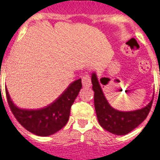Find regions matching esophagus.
I'll use <instances>...</instances> for the list:
<instances>
[{
  "label": "esophagus",
  "mask_w": 160,
  "mask_h": 160,
  "mask_svg": "<svg viewBox=\"0 0 160 160\" xmlns=\"http://www.w3.org/2000/svg\"><path fill=\"white\" fill-rule=\"evenodd\" d=\"M82 84L84 87H90L91 86V79L88 73H85L82 76Z\"/></svg>",
  "instance_id": "34e87169"
}]
</instances>
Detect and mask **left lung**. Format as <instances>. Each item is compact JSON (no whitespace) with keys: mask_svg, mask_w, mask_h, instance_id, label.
<instances>
[{"mask_svg":"<svg viewBox=\"0 0 160 160\" xmlns=\"http://www.w3.org/2000/svg\"><path fill=\"white\" fill-rule=\"evenodd\" d=\"M91 81L94 92V108L98 121L101 127L112 134L127 135L138 127L151 108L153 99L145 107L135 111H118L110 106L105 98L95 72L92 74Z\"/></svg>","mask_w":160,"mask_h":160,"instance_id":"1","label":"left lung"}]
</instances>
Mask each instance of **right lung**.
I'll return each instance as SVG.
<instances>
[{"label": "right lung", "instance_id": "add662e5", "mask_svg": "<svg viewBox=\"0 0 160 160\" xmlns=\"http://www.w3.org/2000/svg\"><path fill=\"white\" fill-rule=\"evenodd\" d=\"M82 88L81 79L74 81L59 98L47 107L36 110L21 109L12 102L6 89L9 107L17 121L27 131L39 136H48L60 131L67 123L71 105Z\"/></svg>", "mask_w": 160, "mask_h": 160}]
</instances>
